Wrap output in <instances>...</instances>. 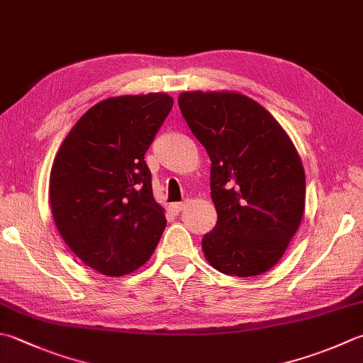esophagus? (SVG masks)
<instances>
[{"label":"esophagus","instance_id":"1","mask_svg":"<svg viewBox=\"0 0 363 363\" xmlns=\"http://www.w3.org/2000/svg\"><path fill=\"white\" fill-rule=\"evenodd\" d=\"M184 209V203H173L169 204V211L174 212V214H179V212Z\"/></svg>","mask_w":363,"mask_h":363}]
</instances>
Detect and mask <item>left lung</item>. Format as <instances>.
Here are the masks:
<instances>
[{"label": "left lung", "instance_id": "1", "mask_svg": "<svg viewBox=\"0 0 363 363\" xmlns=\"http://www.w3.org/2000/svg\"><path fill=\"white\" fill-rule=\"evenodd\" d=\"M177 104L212 162L217 225L203 253L218 272L255 277L285 255L302 222L305 172L285 129L234 91H187Z\"/></svg>", "mask_w": 363, "mask_h": 363}]
</instances>
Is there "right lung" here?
<instances>
[{"label": "right lung", "instance_id": "add662e5", "mask_svg": "<svg viewBox=\"0 0 363 363\" xmlns=\"http://www.w3.org/2000/svg\"><path fill=\"white\" fill-rule=\"evenodd\" d=\"M165 92L110 97L77 121L50 172V206L61 238L108 277L137 271L167 226L145 154L173 106Z\"/></svg>", "mask_w": 363, "mask_h": 363}]
</instances>
